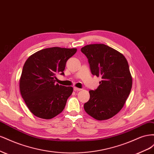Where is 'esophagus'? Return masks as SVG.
I'll return each instance as SVG.
<instances>
[{"mask_svg":"<svg viewBox=\"0 0 154 154\" xmlns=\"http://www.w3.org/2000/svg\"><path fill=\"white\" fill-rule=\"evenodd\" d=\"M82 89H81V88H78V87H74V91H80Z\"/></svg>","mask_w":154,"mask_h":154,"instance_id":"obj_1","label":"esophagus"}]
</instances>
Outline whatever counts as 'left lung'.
<instances>
[{"mask_svg": "<svg viewBox=\"0 0 154 154\" xmlns=\"http://www.w3.org/2000/svg\"><path fill=\"white\" fill-rule=\"evenodd\" d=\"M81 51L88 58L91 72L101 77L100 85L90 91L84 109L97 120L112 118L122 109L132 86V77L123 54L102 44L87 45Z\"/></svg>", "mask_w": 154, "mask_h": 154, "instance_id": "8db88e82", "label": "left lung"}]
</instances>
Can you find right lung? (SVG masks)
<instances>
[{"label":"right lung","instance_id":"1","mask_svg":"<svg viewBox=\"0 0 154 154\" xmlns=\"http://www.w3.org/2000/svg\"><path fill=\"white\" fill-rule=\"evenodd\" d=\"M77 49L53 47L40 50L27 59L19 80L20 92L31 112L50 119L61 113L73 88L56 83V74L63 75L69 58Z\"/></svg>","mask_w":154,"mask_h":154}]
</instances>
